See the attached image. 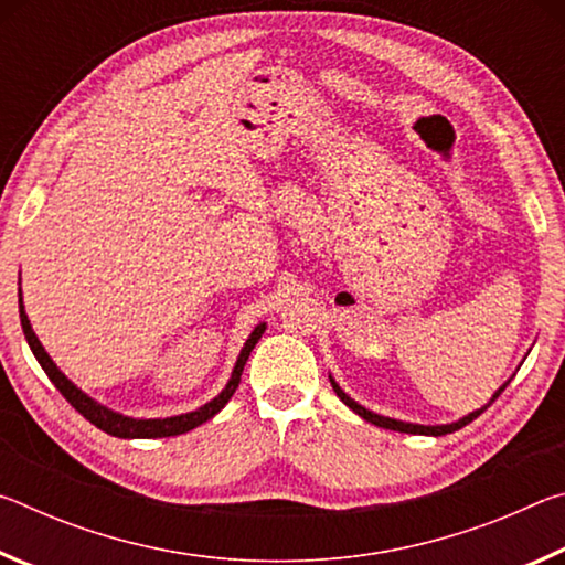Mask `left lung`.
<instances>
[{
  "mask_svg": "<svg viewBox=\"0 0 565 565\" xmlns=\"http://www.w3.org/2000/svg\"><path fill=\"white\" fill-rule=\"evenodd\" d=\"M513 376H515V374H513ZM513 376H511V379H513ZM511 379L505 381V384H501L499 388H495V394L489 398V404H483L481 408L471 411V414H466V416H461L458 420H451V424H411V420H398V418H391V416H381V414H376V411H369L366 406H361L359 401H353V398L347 394V391H343V388L337 384V379H333V376L329 374V381H331L333 391H337V396L353 411V414H359L363 420H369V424H374V426H379V428H388V431H398V434H416V436H446V434L458 431V428H463L466 424H471L473 418L481 416L483 411L489 408V406L493 404V401L501 396V391L511 384Z\"/></svg>",
  "mask_w": 565,
  "mask_h": 565,
  "instance_id": "left-lung-1",
  "label": "left lung"
}]
</instances>
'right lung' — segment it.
Returning <instances> with one entry per match:
<instances>
[{
	"instance_id": "right-lung-1",
	"label": "right lung",
	"mask_w": 565,
	"mask_h": 565,
	"mask_svg": "<svg viewBox=\"0 0 565 565\" xmlns=\"http://www.w3.org/2000/svg\"><path fill=\"white\" fill-rule=\"evenodd\" d=\"M19 319H22V331H24V339L30 343V349L34 353V359L40 361V366L44 369V374L50 376L52 384L60 388V394L70 401V404L79 411V414L92 420L94 426L102 428L104 434L109 436H117V438H164V436H177V434H186L191 428H196L199 424H204L212 416H216L218 411H222L228 398L234 396V391L238 386V381H242V371L248 361V353L254 351L256 343H259L262 333L266 331V321L256 323L254 331L248 333L246 343L238 351L236 363L232 369V376H228L226 386L218 391V394L206 401L204 406H199L194 411H186V414H177V416H164V418H137V416H127V414H119V411H114L109 406L99 404L97 398H92L89 394H84V391L74 384L72 379H66L64 371L56 366L52 361L50 353L42 347V341L36 339V333L30 323V317H26L24 311V301H22V271H19Z\"/></svg>"
}]
</instances>
